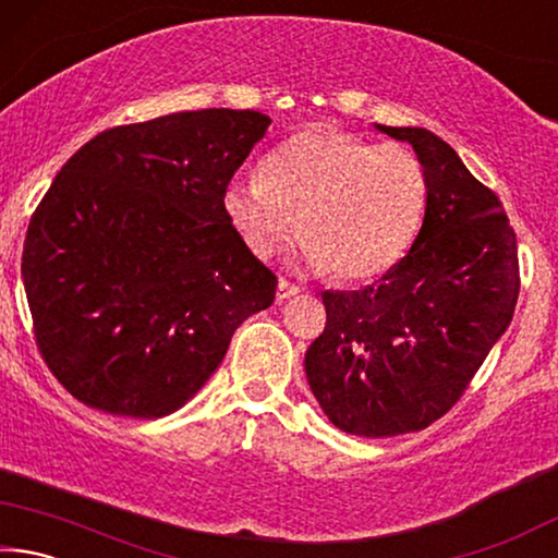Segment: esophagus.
Returning a JSON list of instances; mask_svg holds the SVG:
<instances>
[{
    "mask_svg": "<svg viewBox=\"0 0 558 558\" xmlns=\"http://www.w3.org/2000/svg\"><path fill=\"white\" fill-rule=\"evenodd\" d=\"M300 292V286H295V282H290V280H286V278H280L278 280V292H276V298L282 302V300H288V298H292V295H298Z\"/></svg>",
    "mask_w": 558,
    "mask_h": 558,
    "instance_id": "34e87169",
    "label": "esophagus"
}]
</instances>
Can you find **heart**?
<instances>
[{"label": "heart", "mask_w": 558, "mask_h": 558, "mask_svg": "<svg viewBox=\"0 0 558 558\" xmlns=\"http://www.w3.org/2000/svg\"><path fill=\"white\" fill-rule=\"evenodd\" d=\"M428 177L413 149L372 145L332 128H307L280 143L263 174L223 189V214L258 258L300 229V256L337 280H369L399 263L418 235Z\"/></svg>", "instance_id": "obj_1"}]
</instances>
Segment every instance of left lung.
Instances as JSON below:
<instances>
[{"label": "left lung", "mask_w": 558, "mask_h": 558, "mask_svg": "<svg viewBox=\"0 0 558 558\" xmlns=\"http://www.w3.org/2000/svg\"><path fill=\"white\" fill-rule=\"evenodd\" d=\"M413 147L428 177L411 251L364 290L323 292L325 332L305 374L339 430L389 438L452 409L512 323L517 235L497 196L426 128L374 125Z\"/></svg>", "instance_id": "obj_1"}]
</instances>
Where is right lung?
<instances>
[{
    "mask_svg": "<svg viewBox=\"0 0 558 558\" xmlns=\"http://www.w3.org/2000/svg\"><path fill=\"white\" fill-rule=\"evenodd\" d=\"M258 110L172 112L100 132L56 174L24 241L36 344L90 409L162 418L192 401L278 280L223 214Z\"/></svg>",
    "mask_w": 558,
    "mask_h": 558,
    "instance_id": "add662e5",
    "label": "right lung"
}]
</instances>
